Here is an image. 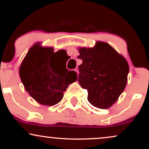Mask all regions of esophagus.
Listing matches in <instances>:
<instances>
[{"mask_svg":"<svg viewBox=\"0 0 149 149\" xmlns=\"http://www.w3.org/2000/svg\"><path fill=\"white\" fill-rule=\"evenodd\" d=\"M74 71L75 72H76L77 73H78L79 72V69H78V68H76L74 69Z\"/></svg>","mask_w":149,"mask_h":149,"instance_id":"1","label":"esophagus"}]
</instances>
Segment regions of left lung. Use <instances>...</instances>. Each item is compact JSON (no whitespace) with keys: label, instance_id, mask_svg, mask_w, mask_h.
<instances>
[{"label":"left lung","instance_id":"8db88e82","mask_svg":"<svg viewBox=\"0 0 149 149\" xmlns=\"http://www.w3.org/2000/svg\"><path fill=\"white\" fill-rule=\"evenodd\" d=\"M78 81L88 92L87 100L101 109L111 107L125 88L129 65L123 56L107 42L97 41L92 48L79 49Z\"/></svg>","mask_w":149,"mask_h":149}]
</instances>
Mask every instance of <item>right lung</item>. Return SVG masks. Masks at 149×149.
Listing matches in <instances>:
<instances>
[{"instance_id": "add662e5", "label": "right lung", "mask_w": 149, "mask_h": 149, "mask_svg": "<svg viewBox=\"0 0 149 149\" xmlns=\"http://www.w3.org/2000/svg\"><path fill=\"white\" fill-rule=\"evenodd\" d=\"M61 52L62 56H66V51ZM53 47L36 43L28 51L19 67V77L24 88L42 105L54 106L60 102L68 85L77 80L75 71L61 70L62 65Z\"/></svg>"}]
</instances>
